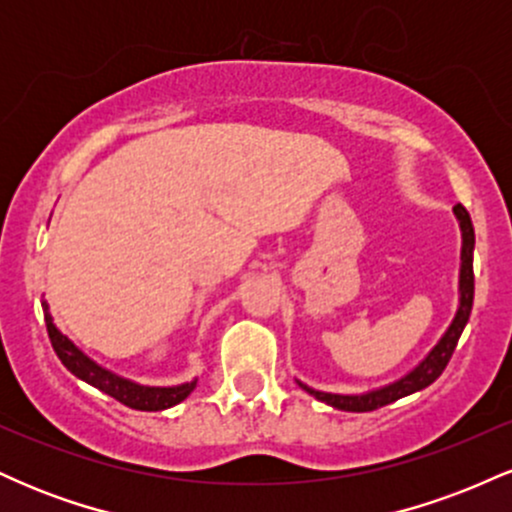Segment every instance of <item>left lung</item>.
Here are the masks:
<instances>
[{
	"label": "left lung",
	"instance_id": "8db88e82",
	"mask_svg": "<svg viewBox=\"0 0 512 512\" xmlns=\"http://www.w3.org/2000/svg\"><path fill=\"white\" fill-rule=\"evenodd\" d=\"M457 219H460L462 228V269H460V308H457L455 320L448 327V332L443 334V339L436 344V349L428 354L424 361L419 363L409 375H404L397 383L383 387V390L366 392V395H330V392H317L313 387L303 385L305 392H310L320 402L330 404L334 409L342 411H375L385 404L397 402V399L411 395V392L424 390L433 383V380L440 378L445 366L450 363L452 351H455L457 342H460V334L467 325L469 313H472V301H474V269H472V255H474V226L472 219H469V211L457 204L455 207Z\"/></svg>",
	"mask_w": 512,
	"mask_h": 512
}]
</instances>
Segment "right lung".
I'll return each mask as SVG.
<instances>
[{
    "label": "right lung",
    "mask_w": 512,
    "mask_h": 512,
    "mask_svg": "<svg viewBox=\"0 0 512 512\" xmlns=\"http://www.w3.org/2000/svg\"><path fill=\"white\" fill-rule=\"evenodd\" d=\"M43 310H45V325H48V334H50V344L52 349H55V354L60 356L64 368H67L69 373H74L76 378L84 380V383L98 387V390L105 392V395H110L120 404H125V407L139 409V411H161L182 402V399L195 390L197 380L178 385V387H144L137 383H129V380L120 378V375L110 373V370L101 368L98 363H93L91 358L81 354V351L76 349V346L69 342V339L64 337L55 325H52L48 303H43Z\"/></svg>",
    "instance_id": "right-lung-1"
}]
</instances>
